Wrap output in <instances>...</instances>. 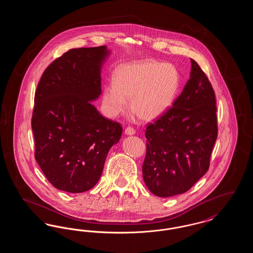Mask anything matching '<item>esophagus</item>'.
<instances>
[{
	"mask_svg": "<svg viewBox=\"0 0 253 253\" xmlns=\"http://www.w3.org/2000/svg\"><path fill=\"white\" fill-rule=\"evenodd\" d=\"M125 133L127 134V135H132V134H134L135 133V130L132 128V127H127L126 129H125Z\"/></svg>",
	"mask_w": 253,
	"mask_h": 253,
	"instance_id": "1",
	"label": "esophagus"
}]
</instances>
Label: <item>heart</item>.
Segmentation results:
<instances>
[{"mask_svg": "<svg viewBox=\"0 0 253 253\" xmlns=\"http://www.w3.org/2000/svg\"><path fill=\"white\" fill-rule=\"evenodd\" d=\"M114 84L105 85L102 99L112 116L130 109L141 121H151L162 116L171 105L176 94L179 76L167 63L153 60L121 64L116 68Z\"/></svg>", "mask_w": 253, "mask_h": 253, "instance_id": "heart-1", "label": "heart"}]
</instances>
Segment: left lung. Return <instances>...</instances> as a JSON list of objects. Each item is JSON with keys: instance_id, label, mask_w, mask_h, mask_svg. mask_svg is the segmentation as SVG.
I'll use <instances>...</instances> for the list:
<instances>
[{"instance_id": "obj_1", "label": "left lung", "mask_w": 253, "mask_h": 253, "mask_svg": "<svg viewBox=\"0 0 253 253\" xmlns=\"http://www.w3.org/2000/svg\"><path fill=\"white\" fill-rule=\"evenodd\" d=\"M190 80L160 118L148 124L145 184L159 197L186 193L210 167L216 141V99L208 77L191 59Z\"/></svg>"}]
</instances>
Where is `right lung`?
Returning <instances> with one entry per match:
<instances>
[{"instance_id": "right-lung-1", "label": "right lung", "mask_w": 253, "mask_h": 253, "mask_svg": "<svg viewBox=\"0 0 253 253\" xmlns=\"http://www.w3.org/2000/svg\"><path fill=\"white\" fill-rule=\"evenodd\" d=\"M105 45L74 48L44 70L35 93L31 126L35 158L58 190L84 193L99 180L109 150L121 139L119 122L91 101L101 94Z\"/></svg>"}]
</instances>
